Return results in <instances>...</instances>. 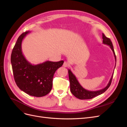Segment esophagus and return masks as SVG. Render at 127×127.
<instances>
[{
  "mask_svg": "<svg viewBox=\"0 0 127 127\" xmlns=\"http://www.w3.org/2000/svg\"><path fill=\"white\" fill-rule=\"evenodd\" d=\"M68 66H69V64L67 62H66V61L64 62V63L63 64V66L64 67H68Z\"/></svg>",
  "mask_w": 127,
  "mask_h": 127,
  "instance_id": "obj_1",
  "label": "esophagus"
}]
</instances>
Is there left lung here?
Returning <instances> with one entry per match:
<instances>
[{
  "mask_svg": "<svg viewBox=\"0 0 127 127\" xmlns=\"http://www.w3.org/2000/svg\"><path fill=\"white\" fill-rule=\"evenodd\" d=\"M102 39H103V43L109 45L110 48H111V49L112 50L114 58H115V60H116H116H117L116 56V55H115V52L113 49V47L112 42H111V40L109 39V38L106 37L103 33H102ZM68 75H69V81H70V91L71 92V93L74 95L76 97L78 98L79 99H87L93 98L95 96H97L99 95H101L108 89V88L110 87L111 85V82H112L113 72L109 80V83L107 84V86L102 90L96 91H88L85 89V88H84L78 82L77 79L76 77V76L74 75V74H73L70 69H68Z\"/></svg>",
  "mask_w": 127,
  "mask_h": 127,
  "instance_id": "left-lung-1",
  "label": "left lung"
}]
</instances>
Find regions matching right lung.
Here are the masks:
<instances>
[{
	"instance_id": "1",
	"label": "right lung",
	"mask_w": 127,
	"mask_h": 127,
	"mask_svg": "<svg viewBox=\"0 0 127 127\" xmlns=\"http://www.w3.org/2000/svg\"><path fill=\"white\" fill-rule=\"evenodd\" d=\"M30 31L18 37L11 55V64L15 81L19 88L30 95L42 97L47 95L52 87V80L56 71L63 66L64 61H46L32 64L22 53L23 40Z\"/></svg>"
}]
</instances>
